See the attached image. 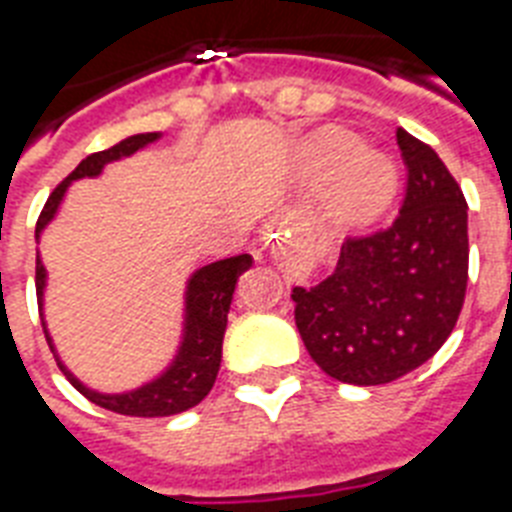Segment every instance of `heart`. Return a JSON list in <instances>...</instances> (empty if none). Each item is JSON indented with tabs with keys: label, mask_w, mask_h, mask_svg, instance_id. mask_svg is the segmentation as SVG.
<instances>
[{
	"label": "heart",
	"mask_w": 512,
	"mask_h": 512,
	"mask_svg": "<svg viewBox=\"0 0 512 512\" xmlns=\"http://www.w3.org/2000/svg\"><path fill=\"white\" fill-rule=\"evenodd\" d=\"M305 170L329 175L321 188V212L342 231L364 228L390 207L396 193V170L390 159L361 148V140L337 127L319 130L305 140Z\"/></svg>",
	"instance_id": "heart-1"
}]
</instances>
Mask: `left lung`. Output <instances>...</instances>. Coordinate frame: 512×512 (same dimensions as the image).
I'll list each match as a JSON object with an SVG mask.
<instances>
[{"mask_svg": "<svg viewBox=\"0 0 512 512\" xmlns=\"http://www.w3.org/2000/svg\"><path fill=\"white\" fill-rule=\"evenodd\" d=\"M406 164L398 217L350 236L332 276L295 287V324L316 364L348 385H385L452 335L468 289V201L428 143L396 132Z\"/></svg>", "mask_w": 512, "mask_h": 512, "instance_id": "left-lung-1", "label": "left lung"}]
</instances>
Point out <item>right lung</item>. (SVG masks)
Wrapping results in <instances>:
<instances>
[{
	"mask_svg": "<svg viewBox=\"0 0 512 512\" xmlns=\"http://www.w3.org/2000/svg\"><path fill=\"white\" fill-rule=\"evenodd\" d=\"M156 138H159V132L132 135V138L122 140V143L106 148V151H98V154H90L87 159H82L79 167L50 193L42 215L36 220V241L42 236L44 225L50 223L55 212H58L68 185L79 180V177L100 175V170L108 162H116V159L135 154V151H140L148 143H154ZM249 265H252V257L236 255L217 260L212 265H204V268L193 273L191 281H188V289H185V332L180 350H177L170 369L162 377H156L154 382L143 385V388L119 393V396H108V393L84 388L82 382L76 380L74 374L68 372L60 361L58 366L63 369L68 382L84 398H90L92 404L111 409L116 414H127V417H170V414H180L185 409H191L215 385L220 358H223V335L225 324H228V308H231L233 289H236V281H239L241 273L249 271ZM44 279H47V273H44L39 255H36V300H39V308H42ZM44 335H47V329H44ZM47 342H50L52 348L50 335H47Z\"/></svg>",
	"mask_w": 512,
	"mask_h": 512,
	"instance_id": "add662e5",
	"label": "right lung"
}]
</instances>
